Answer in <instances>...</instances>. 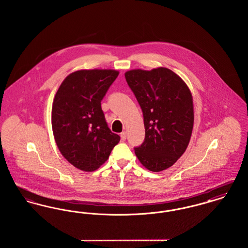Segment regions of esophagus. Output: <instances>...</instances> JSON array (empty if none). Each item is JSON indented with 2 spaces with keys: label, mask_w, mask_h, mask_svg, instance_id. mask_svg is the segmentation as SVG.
<instances>
[{
  "label": "esophagus",
  "mask_w": 248,
  "mask_h": 248,
  "mask_svg": "<svg viewBox=\"0 0 248 248\" xmlns=\"http://www.w3.org/2000/svg\"><path fill=\"white\" fill-rule=\"evenodd\" d=\"M121 140H122L123 141H124V140H126V132H125V131H124V132L121 133Z\"/></svg>",
  "instance_id": "34e87169"
}]
</instances>
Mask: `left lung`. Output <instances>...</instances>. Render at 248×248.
Wrapping results in <instances>:
<instances>
[{"label":"left lung","mask_w":248,"mask_h":248,"mask_svg":"<svg viewBox=\"0 0 248 248\" xmlns=\"http://www.w3.org/2000/svg\"><path fill=\"white\" fill-rule=\"evenodd\" d=\"M141 108L145 139L135 147L140 162L153 172L172 166L184 154L193 127L192 96L175 72L158 68L124 74Z\"/></svg>","instance_id":"8db88e82"}]
</instances>
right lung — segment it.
Returning a JSON list of instances; mask_svg holds the SVG:
<instances>
[{
	"label": "right lung",
	"mask_w": 248,
	"mask_h": 248,
	"mask_svg": "<svg viewBox=\"0 0 248 248\" xmlns=\"http://www.w3.org/2000/svg\"><path fill=\"white\" fill-rule=\"evenodd\" d=\"M119 72L83 70L59 86L52 107V127L61 154L75 167L94 171L103 165L120 136L108 126L101 100Z\"/></svg>",
	"instance_id": "1"
}]
</instances>
